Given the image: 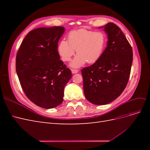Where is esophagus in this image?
<instances>
[{"label": "esophagus", "instance_id": "34e87169", "mask_svg": "<svg viewBox=\"0 0 150 150\" xmlns=\"http://www.w3.org/2000/svg\"><path fill=\"white\" fill-rule=\"evenodd\" d=\"M78 71H79L78 69H71V72L72 74H76V73H77V72H78Z\"/></svg>", "mask_w": 150, "mask_h": 150}]
</instances>
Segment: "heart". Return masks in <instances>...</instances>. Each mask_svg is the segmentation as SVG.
I'll return each mask as SVG.
<instances>
[{
  "mask_svg": "<svg viewBox=\"0 0 150 150\" xmlns=\"http://www.w3.org/2000/svg\"><path fill=\"white\" fill-rule=\"evenodd\" d=\"M106 42V35L101 32L84 29L72 30L64 39L59 42L57 50L63 61H69L75 53L78 54L71 62V66L79 67L87 62L93 64L101 57Z\"/></svg>",
  "mask_w": 150,
  "mask_h": 150,
  "instance_id": "obj_1",
  "label": "heart"
}]
</instances>
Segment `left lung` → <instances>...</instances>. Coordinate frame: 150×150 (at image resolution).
Segmentation results:
<instances>
[{
  "instance_id": "left-lung-1",
  "label": "left lung",
  "mask_w": 150,
  "mask_h": 150,
  "mask_svg": "<svg viewBox=\"0 0 150 150\" xmlns=\"http://www.w3.org/2000/svg\"><path fill=\"white\" fill-rule=\"evenodd\" d=\"M103 28L107 47L98 61L81 70L85 97L96 105L110 103L123 92L133 62L132 47L119 27L109 22Z\"/></svg>"
}]
</instances>
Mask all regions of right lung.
Listing matches in <instances>:
<instances>
[{"label": "right lung", "instance_id": "obj_1", "mask_svg": "<svg viewBox=\"0 0 150 150\" xmlns=\"http://www.w3.org/2000/svg\"><path fill=\"white\" fill-rule=\"evenodd\" d=\"M64 30L61 26L31 30L17 52L16 68L21 87L32 102L42 108L61 104L64 87L72 76L57 51Z\"/></svg>", "mask_w": 150, "mask_h": 150}]
</instances>
